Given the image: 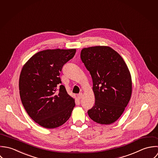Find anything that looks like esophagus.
Wrapping results in <instances>:
<instances>
[{"label":"esophagus","instance_id":"esophagus-1","mask_svg":"<svg viewBox=\"0 0 158 158\" xmlns=\"http://www.w3.org/2000/svg\"><path fill=\"white\" fill-rule=\"evenodd\" d=\"M82 96H83V94L82 93H81V94H79V95H77V97H78L79 99H81L82 98Z\"/></svg>","mask_w":158,"mask_h":158}]
</instances>
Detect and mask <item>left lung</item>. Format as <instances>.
I'll list each match as a JSON object with an SVG mask.
<instances>
[{
  "label": "left lung",
  "instance_id": "8db88e82",
  "mask_svg": "<svg viewBox=\"0 0 158 158\" xmlns=\"http://www.w3.org/2000/svg\"><path fill=\"white\" fill-rule=\"evenodd\" d=\"M81 59L93 81L95 105L88 110L97 123L110 125L123 113L132 94L130 71L122 56L109 46L83 48Z\"/></svg>",
  "mask_w": 158,
  "mask_h": 158
}]
</instances>
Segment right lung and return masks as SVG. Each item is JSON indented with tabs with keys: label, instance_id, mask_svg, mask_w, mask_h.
Returning <instances> with one entry per match:
<instances>
[{
	"label": "right lung",
	"instance_id": "obj_1",
	"mask_svg": "<svg viewBox=\"0 0 158 158\" xmlns=\"http://www.w3.org/2000/svg\"><path fill=\"white\" fill-rule=\"evenodd\" d=\"M76 49H46L34 54L22 68L19 94L28 115L40 126L53 129L71 117L74 98L68 95L59 77L63 64Z\"/></svg>",
	"mask_w": 158,
	"mask_h": 158
}]
</instances>
